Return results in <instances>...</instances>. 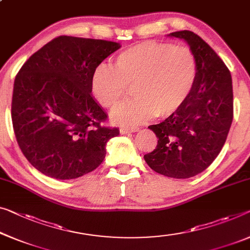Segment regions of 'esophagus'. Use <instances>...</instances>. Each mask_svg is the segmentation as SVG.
Masks as SVG:
<instances>
[{
	"instance_id": "obj_1",
	"label": "esophagus",
	"mask_w": 250,
	"mask_h": 250,
	"mask_svg": "<svg viewBox=\"0 0 250 250\" xmlns=\"http://www.w3.org/2000/svg\"><path fill=\"white\" fill-rule=\"evenodd\" d=\"M139 126H121L120 132L121 133H128V132H136L139 130Z\"/></svg>"
}]
</instances>
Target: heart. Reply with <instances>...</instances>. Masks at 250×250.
I'll return each mask as SVG.
<instances>
[{
	"label": "heart",
	"mask_w": 250,
	"mask_h": 250,
	"mask_svg": "<svg viewBox=\"0 0 250 250\" xmlns=\"http://www.w3.org/2000/svg\"><path fill=\"white\" fill-rule=\"evenodd\" d=\"M197 76V62L188 46L144 42L128 48L113 61V69L100 65L93 70L91 91L103 107L113 109L129 88L135 99L119 106L118 124L136 125L152 117H168L183 105Z\"/></svg>",
	"instance_id": "heart-1"
}]
</instances>
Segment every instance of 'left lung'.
<instances>
[{
	"mask_svg": "<svg viewBox=\"0 0 250 250\" xmlns=\"http://www.w3.org/2000/svg\"><path fill=\"white\" fill-rule=\"evenodd\" d=\"M169 36L188 43L197 76L183 105L161 124L149 125L158 143L144 158L155 172L188 178L207 169L226 143L233 118L232 80L228 67L201 37L188 30Z\"/></svg>",
	"mask_w": 250,
	"mask_h": 250,
	"instance_id": "8db88e82",
	"label": "left lung"
}]
</instances>
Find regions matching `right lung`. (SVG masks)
I'll list each match as a JSON object with an SVG mask.
<instances>
[{
	"label": "right lung",
	"mask_w": 250,
	"mask_h": 250,
	"mask_svg": "<svg viewBox=\"0 0 250 250\" xmlns=\"http://www.w3.org/2000/svg\"><path fill=\"white\" fill-rule=\"evenodd\" d=\"M121 46L59 36L24 62L14 80L11 118L21 151L47 176L72 180L94 170L118 128L91 94V76Z\"/></svg>",
	"instance_id": "obj_1"
}]
</instances>
